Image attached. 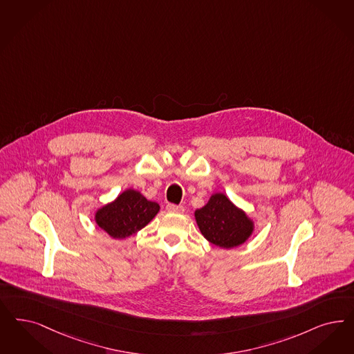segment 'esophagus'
Instances as JSON below:
<instances>
[{
  "label": "esophagus",
  "instance_id": "esophagus-1",
  "mask_svg": "<svg viewBox=\"0 0 354 354\" xmlns=\"http://www.w3.org/2000/svg\"><path fill=\"white\" fill-rule=\"evenodd\" d=\"M166 209H167V212H170V213H183L184 212V207H182V205H175V204H169L167 207H166Z\"/></svg>",
  "mask_w": 354,
  "mask_h": 354
}]
</instances>
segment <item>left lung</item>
Here are the masks:
<instances>
[{
  "instance_id": "left-lung-1",
  "label": "left lung",
  "mask_w": 354,
  "mask_h": 354,
  "mask_svg": "<svg viewBox=\"0 0 354 354\" xmlns=\"http://www.w3.org/2000/svg\"><path fill=\"white\" fill-rule=\"evenodd\" d=\"M195 220L209 243L226 250L245 243L255 232V221L222 192L213 194L204 207L196 209Z\"/></svg>"
}]
</instances>
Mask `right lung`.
I'll list each match as a JSON object with an SVG mask.
<instances>
[{"instance_id": "add662e5", "label": "right lung", "mask_w": 354, "mask_h": 354, "mask_svg": "<svg viewBox=\"0 0 354 354\" xmlns=\"http://www.w3.org/2000/svg\"><path fill=\"white\" fill-rule=\"evenodd\" d=\"M156 201H149L140 191L128 188L94 214L97 226L113 239H125L144 229L159 212Z\"/></svg>"}]
</instances>
